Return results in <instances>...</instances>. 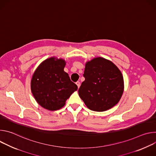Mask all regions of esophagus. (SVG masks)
Listing matches in <instances>:
<instances>
[{"instance_id": "1", "label": "esophagus", "mask_w": 156, "mask_h": 156, "mask_svg": "<svg viewBox=\"0 0 156 156\" xmlns=\"http://www.w3.org/2000/svg\"><path fill=\"white\" fill-rule=\"evenodd\" d=\"M76 84L77 85L78 87L79 88V87H80V81H77V82H76Z\"/></svg>"}]
</instances>
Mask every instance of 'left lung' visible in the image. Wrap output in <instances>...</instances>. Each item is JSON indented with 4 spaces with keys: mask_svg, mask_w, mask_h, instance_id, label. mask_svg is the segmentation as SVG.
<instances>
[{
    "mask_svg": "<svg viewBox=\"0 0 156 156\" xmlns=\"http://www.w3.org/2000/svg\"><path fill=\"white\" fill-rule=\"evenodd\" d=\"M83 76L85 80L78 94L89 109L104 112L119 102L124 81L122 72L112 62L101 57L87 61Z\"/></svg>",
    "mask_w": 156,
    "mask_h": 156,
    "instance_id": "8db88e82",
    "label": "left lung"
}]
</instances>
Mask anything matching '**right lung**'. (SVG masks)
Listing matches in <instances>:
<instances>
[{
    "label": "right lung",
    "mask_w": 156,
    "mask_h": 156,
    "mask_svg": "<svg viewBox=\"0 0 156 156\" xmlns=\"http://www.w3.org/2000/svg\"><path fill=\"white\" fill-rule=\"evenodd\" d=\"M66 62L52 57L44 60L34 71L31 80L32 94L39 105L54 111L62 108L66 99L78 90L64 72Z\"/></svg>",
    "instance_id": "1"
}]
</instances>
